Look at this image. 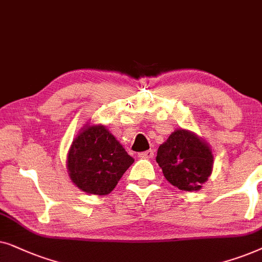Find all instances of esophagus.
<instances>
[{
    "instance_id": "34e87169",
    "label": "esophagus",
    "mask_w": 262,
    "mask_h": 262,
    "mask_svg": "<svg viewBox=\"0 0 262 262\" xmlns=\"http://www.w3.org/2000/svg\"><path fill=\"white\" fill-rule=\"evenodd\" d=\"M153 156H155V151H153V149H148V151L139 153V157L142 159H149V158H152Z\"/></svg>"
}]
</instances>
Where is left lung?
Here are the masks:
<instances>
[{"instance_id":"obj_1","label":"left lung","mask_w":262,"mask_h":262,"mask_svg":"<svg viewBox=\"0 0 262 262\" xmlns=\"http://www.w3.org/2000/svg\"><path fill=\"white\" fill-rule=\"evenodd\" d=\"M156 160L164 177L186 191L201 189L213 167V155L207 142L182 128L159 146Z\"/></svg>"}]
</instances>
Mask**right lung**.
I'll list each match as a JSON object with an SVG mask.
<instances>
[{"label":"right lung","mask_w":262,"mask_h":262,"mask_svg":"<svg viewBox=\"0 0 262 262\" xmlns=\"http://www.w3.org/2000/svg\"><path fill=\"white\" fill-rule=\"evenodd\" d=\"M133 163L134 159L104 125L86 124L72 142L67 169L79 189L106 195Z\"/></svg>","instance_id":"1"}]
</instances>
